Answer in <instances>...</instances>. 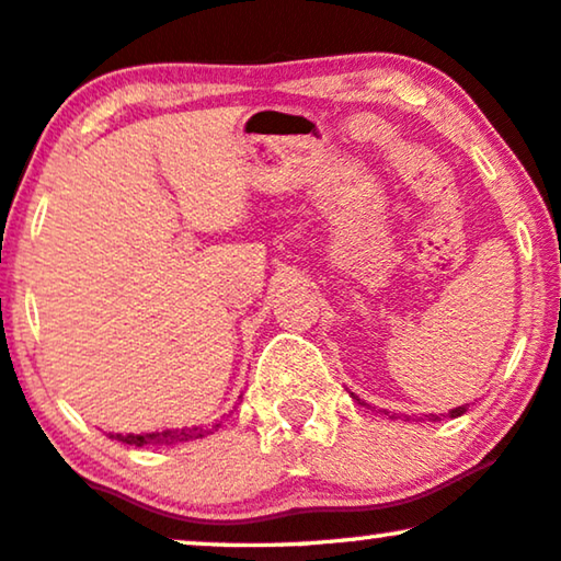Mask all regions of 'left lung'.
<instances>
[{"label": "left lung", "mask_w": 561, "mask_h": 561, "mask_svg": "<svg viewBox=\"0 0 561 561\" xmlns=\"http://www.w3.org/2000/svg\"><path fill=\"white\" fill-rule=\"evenodd\" d=\"M356 400H358V398H356ZM466 411H468V405H458V408H453V411H449L447 416H449V419H458V416H462V413H466ZM385 416L396 419V413H387V411H385ZM428 419H432V421H439V416H428Z\"/></svg>", "instance_id": "obj_1"}]
</instances>
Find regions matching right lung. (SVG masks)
<instances>
[{
  "mask_svg": "<svg viewBox=\"0 0 561 561\" xmlns=\"http://www.w3.org/2000/svg\"><path fill=\"white\" fill-rule=\"evenodd\" d=\"M220 421L207 426H182V428H163V432H145V434H114L108 432V439H119L124 445H135V447H145V445H179V442H190V439H203L205 434L218 432Z\"/></svg>",
  "mask_w": 561,
  "mask_h": 561,
  "instance_id": "right-lung-1",
  "label": "right lung"
}]
</instances>
